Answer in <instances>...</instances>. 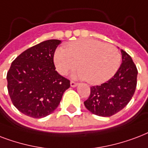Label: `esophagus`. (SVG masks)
<instances>
[{"label":"esophagus","mask_w":148,"mask_h":148,"mask_svg":"<svg viewBox=\"0 0 148 148\" xmlns=\"http://www.w3.org/2000/svg\"><path fill=\"white\" fill-rule=\"evenodd\" d=\"M77 85H78V83H76V82H73V81H71L70 82V86L72 87H75L76 86H77Z\"/></svg>","instance_id":"1"}]
</instances>
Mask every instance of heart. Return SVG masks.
Instances as JSON below:
<instances>
[{"instance_id":"1","label":"heart","mask_w":148,"mask_h":148,"mask_svg":"<svg viewBox=\"0 0 148 148\" xmlns=\"http://www.w3.org/2000/svg\"><path fill=\"white\" fill-rule=\"evenodd\" d=\"M56 70L66 75L77 66L74 78L86 79L92 85L106 82L121 66V55L114 45L94 39H80L58 48L54 54Z\"/></svg>"}]
</instances>
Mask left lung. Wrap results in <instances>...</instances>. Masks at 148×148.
<instances>
[{
    "mask_svg": "<svg viewBox=\"0 0 148 148\" xmlns=\"http://www.w3.org/2000/svg\"><path fill=\"white\" fill-rule=\"evenodd\" d=\"M122 63L113 77L100 86L90 88L84 102L88 110L99 116H110L123 109L134 96L137 86V69L132 58L121 49Z\"/></svg>",
    "mask_w": 148,
    "mask_h": 148,
    "instance_id": "8db88e82",
    "label": "left lung"
}]
</instances>
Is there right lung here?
<instances>
[{
	"label": "right lung",
	"instance_id": "1",
	"mask_svg": "<svg viewBox=\"0 0 148 148\" xmlns=\"http://www.w3.org/2000/svg\"><path fill=\"white\" fill-rule=\"evenodd\" d=\"M60 40L50 39L25 50L11 63L8 90L14 106L25 115L42 118L60 103L70 82L56 71L53 57Z\"/></svg>",
	"mask_w": 148,
	"mask_h": 148
}]
</instances>
